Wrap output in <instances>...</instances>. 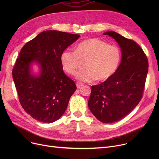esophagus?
Returning <instances> with one entry per match:
<instances>
[{"mask_svg": "<svg viewBox=\"0 0 159 159\" xmlns=\"http://www.w3.org/2000/svg\"><path fill=\"white\" fill-rule=\"evenodd\" d=\"M76 86H77V88L78 89H80V88L82 86V84H80V82H77V83H76Z\"/></svg>", "mask_w": 159, "mask_h": 159, "instance_id": "1", "label": "esophagus"}]
</instances>
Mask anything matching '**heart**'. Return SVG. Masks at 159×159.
<instances>
[{"mask_svg": "<svg viewBox=\"0 0 159 159\" xmlns=\"http://www.w3.org/2000/svg\"><path fill=\"white\" fill-rule=\"evenodd\" d=\"M62 68L66 73L75 75L80 64L84 62L85 70L77 75L78 80L102 82L109 79L117 70L120 62V50L105 41L96 38L83 40L75 52L65 49L60 57Z\"/></svg>", "mask_w": 159, "mask_h": 159, "instance_id": "heart-1", "label": "heart"}]
</instances>
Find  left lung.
Returning <instances> with one entry per match:
<instances>
[{"instance_id":"left-lung-1","label":"left lung","mask_w":159,"mask_h":159,"mask_svg":"<svg viewBox=\"0 0 159 159\" xmlns=\"http://www.w3.org/2000/svg\"><path fill=\"white\" fill-rule=\"evenodd\" d=\"M120 48L122 58L117 70L109 79L91 86L88 107L103 123H113L124 118L143 97L148 71V61L143 49L134 40L115 31H106Z\"/></svg>"}]
</instances>
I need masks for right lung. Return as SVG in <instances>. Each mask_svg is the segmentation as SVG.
Instances as JSON below:
<instances>
[{"label": "right lung", "mask_w": 159, "mask_h": 159, "mask_svg": "<svg viewBox=\"0 0 159 159\" xmlns=\"http://www.w3.org/2000/svg\"><path fill=\"white\" fill-rule=\"evenodd\" d=\"M79 37L77 34L47 30L21 49L12 71L13 79L23 109L35 120L52 123L65 112L77 87L64 74L60 57ZM33 63L39 66V74L32 73Z\"/></svg>", "instance_id": "right-lung-1"}]
</instances>
